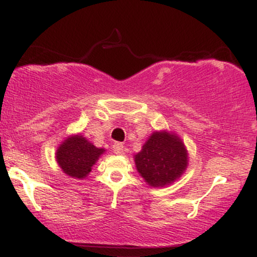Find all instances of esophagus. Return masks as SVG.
Listing matches in <instances>:
<instances>
[{
  "label": "esophagus",
  "mask_w": 257,
  "mask_h": 257,
  "mask_svg": "<svg viewBox=\"0 0 257 257\" xmlns=\"http://www.w3.org/2000/svg\"><path fill=\"white\" fill-rule=\"evenodd\" d=\"M112 149H113V152L116 155H123V151H124V146H123L122 143H114Z\"/></svg>",
  "instance_id": "obj_1"
}]
</instances>
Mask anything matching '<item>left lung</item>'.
Masks as SVG:
<instances>
[{
	"instance_id": "1",
	"label": "left lung",
	"mask_w": 257,
	"mask_h": 257,
	"mask_svg": "<svg viewBox=\"0 0 257 257\" xmlns=\"http://www.w3.org/2000/svg\"><path fill=\"white\" fill-rule=\"evenodd\" d=\"M134 162L146 184L161 188L181 178L188 166V152L178 134L156 131L134 155Z\"/></svg>"
}]
</instances>
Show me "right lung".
<instances>
[{
  "label": "right lung",
  "mask_w": 257,
  "mask_h": 257,
  "mask_svg": "<svg viewBox=\"0 0 257 257\" xmlns=\"http://www.w3.org/2000/svg\"><path fill=\"white\" fill-rule=\"evenodd\" d=\"M105 153L81 134L67 137L58 147L55 159L60 169L72 179L83 180L89 175L94 164Z\"/></svg>",
  "instance_id": "add662e5"
}]
</instances>
